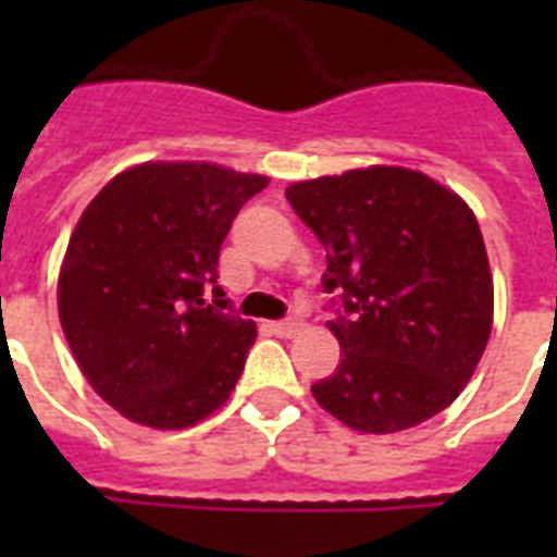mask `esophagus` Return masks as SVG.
<instances>
[{
    "label": "esophagus",
    "mask_w": 557,
    "mask_h": 557,
    "mask_svg": "<svg viewBox=\"0 0 557 557\" xmlns=\"http://www.w3.org/2000/svg\"><path fill=\"white\" fill-rule=\"evenodd\" d=\"M300 326H304V323L297 321V318H286V321L269 323V330L274 332V335H280V338H292V335H297V332H300Z\"/></svg>",
    "instance_id": "1"
}]
</instances>
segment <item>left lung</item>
Instances as JSON below:
<instances>
[{"label":"left lung","mask_w":557,"mask_h":557,"mask_svg":"<svg viewBox=\"0 0 557 557\" xmlns=\"http://www.w3.org/2000/svg\"><path fill=\"white\" fill-rule=\"evenodd\" d=\"M286 199L326 248L323 292L338 295L341 361L312 384L318 405L361 433L442 413L492 335V271L471 208L407 168L297 182Z\"/></svg>","instance_id":"obj_1"}]
</instances>
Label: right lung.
Here are the masks:
<instances>
[{
  "label": "right lung",
  "instance_id": "1",
  "mask_svg": "<svg viewBox=\"0 0 557 557\" xmlns=\"http://www.w3.org/2000/svg\"><path fill=\"white\" fill-rule=\"evenodd\" d=\"M265 185L208 161H147L83 210L57 309L83 375L121 416L182 431L234 393L257 326L216 286L219 248Z\"/></svg>",
  "mask_w": 557,
  "mask_h": 557
}]
</instances>
